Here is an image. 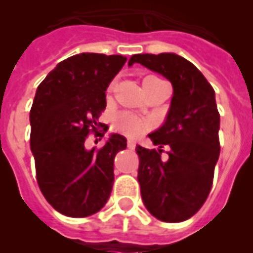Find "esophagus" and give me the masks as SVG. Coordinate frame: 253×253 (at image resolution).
<instances>
[{
    "instance_id": "esophagus-1",
    "label": "esophagus",
    "mask_w": 253,
    "mask_h": 253,
    "mask_svg": "<svg viewBox=\"0 0 253 253\" xmlns=\"http://www.w3.org/2000/svg\"><path fill=\"white\" fill-rule=\"evenodd\" d=\"M135 146H136V143H135L134 140H131V139L127 140V148H128V150H134Z\"/></svg>"
}]
</instances>
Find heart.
I'll list each match as a JSON object with an SVG mask.
<instances>
[{
	"mask_svg": "<svg viewBox=\"0 0 253 253\" xmlns=\"http://www.w3.org/2000/svg\"><path fill=\"white\" fill-rule=\"evenodd\" d=\"M114 85L115 83L113 81L107 87V91L113 90ZM113 128L119 134H123L125 136H128V138H138L150 128V122L146 118L132 114V113H128V111H119L114 115Z\"/></svg>",
	"mask_w": 253,
	"mask_h": 253,
	"instance_id": "obj_1",
	"label": "heart"
}]
</instances>
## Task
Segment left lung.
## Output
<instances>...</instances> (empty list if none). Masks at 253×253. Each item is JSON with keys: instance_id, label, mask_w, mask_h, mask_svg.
Returning <instances> with one entry per match:
<instances>
[{"instance_id": "obj_1", "label": "left lung", "mask_w": 253, "mask_h": 253, "mask_svg": "<svg viewBox=\"0 0 253 253\" xmlns=\"http://www.w3.org/2000/svg\"><path fill=\"white\" fill-rule=\"evenodd\" d=\"M162 73L173 86L166 123L150 139L159 150L136 146L138 181L147 210L163 222H182L196 214L211 190L219 158V111L205 76L176 53H139L128 65ZM167 146L169 158L161 156Z\"/></svg>"}]
</instances>
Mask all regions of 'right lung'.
I'll return each instance as SVG.
<instances>
[{
  "label": "right lung",
  "instance_id": "1",
  "mask_svg": "<svg viewBox=\"0 0 253 253\" xmlns=\"http://www.w3.org/2000/svg\"><path fill=\"white\" fill-rule=\"evenodd\" d=\"M121 55L80 53L60 61L37 89L30 110V146L42 194L56 211L72 218L105 206L114 182V158L126 138L111 135L101 148H85L87 136L102 138L98 122L105 90L126 63Z\"/></svg>",
  "mask_w": 253,
  "mask_h": 253
}]
</instances>
